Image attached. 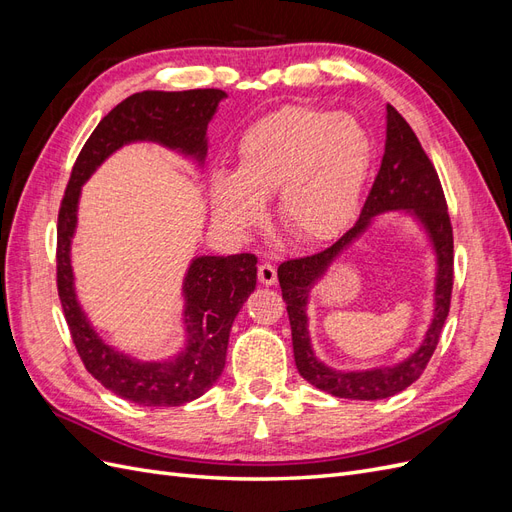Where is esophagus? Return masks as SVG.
I'll list each match as a JSON object with an SVG mask.
<instances>
[{
	"label": "esophagus",
	"mask_w": 512,
	"mask_h": 512,
	"mask_svg": "<svg viewBox=\"0 0 512 512\" xmlns=\"http://www.w3.org/2000/svg\"><path fill=\"white\" fill-rule=\"evenodd\" d=\"M258 280L262 286H273L277 282V269L275 265H269V262H262L258 267Z\"/></svg>",
	"instance_id": "1"
}]
</instances>
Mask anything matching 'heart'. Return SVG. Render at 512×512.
I'll use <instances>...</instances> for the list:
<instances>
[{"label": "heart", "mask_w": 512, "mask_h": 512, "mask_svg": "<svg viewBox=\"0 0 512 512\" xmlns=\"http://www.w3.org/2000/svg\"><path fill=\"white\" fill-rule=\"evenodd\" d=\"M235 158V173L215 170L209 179L215 220L252 230L265 218L262 200L277 194V218L292 237L327 241L359 207L374 141L350 115L290 104L252 123Z\"/></svg>", "instance_id": "obj_1"}]
</instances>
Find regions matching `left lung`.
Returning <instances> with one entry per match:
<instances>
[{
    "label": "left lung",
    "mask_w": 512,
    "mask_h": 512,
    "mask_svg": "<svg viewBox=\"0 0 512 512\" xmlns=\"http://www.w3.org/2000/svg\"><path fill=\"white\" fill-rule=\"evenodd\" d=\"M389 210H406L427 232L437 254V288L434 289L432 324L419 347L404 362L369 370H333L322 364L308 337L306 301L308 292L321 279L332 262L364 234L376 214ZM282 297L286 301L294 363L299 374L316 389L342 399H386L401 393L421 378L444 327L451 307L453 290V226L446 211V198L427 153L416 134L391 104H386V143L382 164L371 192L361 209L359 220L327 250L314 256L286 260L277 269Z\"/></svg>",
    "instance_id": "left-lung-1"
}]
</instances>
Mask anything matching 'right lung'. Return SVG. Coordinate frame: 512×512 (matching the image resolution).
<instances>
[{
    "instance_id": "add662e5",
    "label": "right lung",
    "mask_w": 512,
    "mask_h": 512,
    "mask_svg": "<svg viewBox=\"0 0 512 512\" xmlns=\"http://www.w3.org/2000/svg\"><path fill=\"white\" fill-rule=\"evenodd\" d=\"M222 89L141 91L117 104L87 138L74 162L57 218V292L83 365L104 389L138 406H183L205 395L226 365L230 327L256 288L254 254L196 256L183 277V329L179 354L166 361H138L108 346L91 327L76 299L70 260L83 183L96 168L130 143H158L203 166L207 126Z\"/></svg>"
}]
</instances>
